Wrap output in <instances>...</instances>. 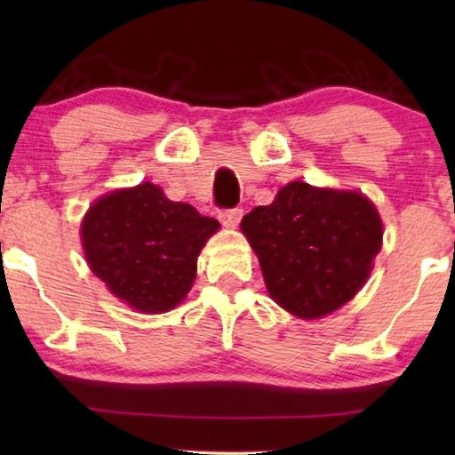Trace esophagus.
<instances>
[{
    "label": "esophagus",
    "instance_id": "obj_1",
    "mask_svg": "<svg viewBox=\"0 0 455 455\" xmlns=\"http://www.w3.org/2000/svg\"><path fill=\"white\" fill-rule=\"evenodd\" d=\"M242 216H243V210H239V207H233V210H222L220 222L224 224V227L235 228L239 224V220H242Z\"/></svg>",
    "mask_w": 455,
    "mask_h": 455
}]
</instances>
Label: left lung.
Instances as JSON below:
<instances>
[{"label":"left lung","mask_w":455,"mask_h":455,"mask_svg":"<svg viewBox=\"0 0 455 455\" xmlns=\"http://www.w3.org/2000/svg\"><path fill=\"white\" fill-rule=\"evenodd\" d=\"M271 299L299 318H321L351 301L383 243L377 207L362 192L291 181L271 205L243 216Z\"/></svg>","instance_id":"8db88e82"}]
</instances>
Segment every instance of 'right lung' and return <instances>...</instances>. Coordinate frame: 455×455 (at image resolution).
Here are the masks:
<instances>
[{
    "mask_svg": "<svg viewBox=\"0 0 455 455\" xmlns=\"http://www.w3.org/2000/svg\"><path fill=\"white\" fill-rule=\"evenodd\" d=\"M220 222L169 201L151 181L98 198L81 224L90 269L130 307L173 310L196 278V259Z\"/></svg>",
    "mask_w": 455,
    "mask_h": 455,
    "instance_id": "right-lung-1",
    "label": "right lung"
}]
</instances>
